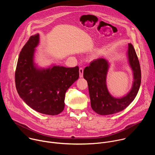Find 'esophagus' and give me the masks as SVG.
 <instances>
[{"mask_svg":"<svg viewBox=\"0 0 155 155\" xmlns=\"http://www.w3.org/2000/svg\"><path fill=\"white\" fill-rule=\"evenodd\" d=\"M79 74L80 78H82L83 77V69L82 68H80L79 69Z\"/></svg>","mask_w":155,"mask_h":155,"instance_id":"34e87169","label":"esophagus"}]
</instances>
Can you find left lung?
Returning a JSON list of instances; mask_svg holds the SVG:
<instances>
[{"mask_svg":"<svg viewBox=\"0 0 155 155\" xmlns=\"http://www.w3.org/2000/svg\"><path fill=\"white\" fill-rule=\"evenodd\" d=\"M127 55L134 81L130 91L121 98L114 97L107 90L106 76L108 64L105 59H94L84 68L83 77L87 82L91 108L96 113L101 115L118 113L125 109L136 97L141 83V70L137 54L131 43L128 44Z\"/></svg>","mask_w":155,"mask_h":155,"instance_id":"obj_1","label":"left lung"}]
</instances>
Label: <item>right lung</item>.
<instances>
[{
  "instance_id": "add662e5",
  "label": "right lung",
  "mask_w": 155,
  "mask_h": 155,
  "mask_svg": "<svg viewBox=\"0 0 155 155\" xmlns=\"http://www.w3.org/2000/svg\"><path fill=\"white\" fill-rule=\"evenodd\" d=\"M38 41V34L31 36L19 53L16 87L21 98L35 111L56 115L63 111L65 92L78 78L79 68L54 65L47 69H37L33 57Z\"/></svg>"
}]
</instances>
